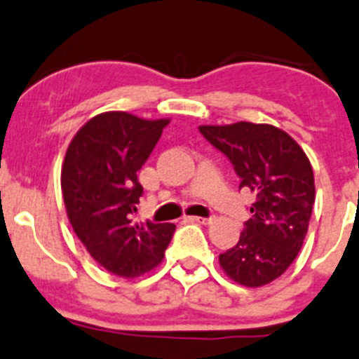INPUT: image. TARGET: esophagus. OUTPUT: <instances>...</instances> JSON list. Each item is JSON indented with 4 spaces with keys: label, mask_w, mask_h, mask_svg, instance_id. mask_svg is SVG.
I'll return each instance as SVG.
<instances>
[{
    "label": "esophagus",
    "mask_w": 359,
    "mask_h": 359,
    "mask_svg": "<svg viewBox=\"0 0 359 359\" xmlns=\"http://www.w3.org/2000/svg\"><path fill=\"white\" fill-rule=\"evenodd\" d=\"M191 222H198V224H203V225H208L211 224V220H213V217H189Z\"/></svg>",
    "instance_id": "esophagus-1"
}]
</instances>
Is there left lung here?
Segmentation results:
<instances>
[{
	"mask_svg": "<svg viewBox=\"0 0 359 359\" xmlns=\"http://www.w3.org/2000/svg\"><path fill=\"white\" fill-rule=\"evenodd\" d=\"M206 141L224 153L241 179L239 189L256 194L239 243L220 255V265L237 284L259 287L280 277L306 237L315 177L301 146L269 123L201 126Z\"/></svg>",
	"mask_w": 359,
	"mask_h": 359,
	"instance_id": "1",
	"label": "left lung"
}]
</instances>
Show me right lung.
Segmentation results:
<instances>
[{
  "instance_id": "add662e5",
  "label": "right lung",
  "mask_w": 359,
  "mask_h": 359,
  "mask_svg": "<svg viewBox=\"0 0 359 359\" xmlns=\"http://www.w3.org/2000/svg\"><path fill=\"white\" fill-rule=\"evenodd\" d=\"M168 120L126 111L90 118L72 139L62 167L67 215L89 255L118 277H141L161 263L175 225L134 222L142 186L137 172Z\"/></svg>"
}]
</instances>
